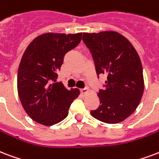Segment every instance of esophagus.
<instances>
[{"label":"esophagus","mask_w":159,"mask_h":159,"mask_svg":"<svg viewBox=\"0 0 159 159\" xmlns=\"http://www.w3.org/2000/svg\"><path fill=\"white\" fill-rule=\"evenodd\" d=\"M88 93H89V91H88V88H84V89H82V90H81V94L83 96L88 94Z\"/></svg>","instance_id":"1"}]
</instances>
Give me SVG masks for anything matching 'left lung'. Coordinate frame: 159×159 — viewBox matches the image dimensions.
<instances>
[{"mask_svg": "<svg viewBox=\"0 0 159 159\" xmlns=\"http://www.w3.org/2000/svg\"><path fill=\"white\" fill-rule=\"evenodd\" d=\"M82 40L92 52L97 74L107 76L104 88L98 93L100 105L91 111V115L103 123H121L136 110L143 94L139 54L125 36L117 31L84 32Z\"/></svg>", "mask_w": 159, "mask_h": 159, "instance_id": "8db88e82", "label": "left lung"}]
</instances>
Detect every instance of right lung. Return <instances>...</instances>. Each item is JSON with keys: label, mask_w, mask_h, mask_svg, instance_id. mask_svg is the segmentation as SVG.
Masks as SVG:
<instances>
[{"label": "right lung", "mask_w": 159, "mask_h": 159, "mask_svg": "<svg viewBox=\"0 0 159 159\" xmlns=\"http://www.w3.org/2000/svg\"><path fill=\"white\" fill-rule=\"evenodd\" d=\"M82 33L48 32L26 47L17 72V91L23 108L31 119L45 126L60 123L79 96L77 88L67 90L56 82L64 56L79 44Z\"/></svg>", "instance_id": "1"}]
</instances>
